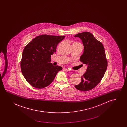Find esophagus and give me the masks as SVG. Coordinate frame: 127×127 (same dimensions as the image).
<instances>
[{
    "mask_svg": "<svg viewBox=\"0 0 127 127\" xmlns=\"http://www.w3.org/2000/svg\"><path fill=\"white\" fill-rule=\"evenodd\" d=\"M64 70L66 71V72H68V71H70V69L69 68H64Z\"/></svg>",
    "mask_w": 127,
    "mask_h": 127,
    "instance_id": "obj_1",
    "label": "esophagus"
}]
</instances>
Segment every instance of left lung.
I'll return each mask as SVG.
<instances>
[{
  "label": "left lung",
  "mask_w": 127,
  "mask_h": 127,
  "mask_svg": "<svg viewBox=\"0 0 127 127\" xmlns=\"http://www.w3.org/2000/svg\"><path fill=\"white\" fill-rule=\"evenodd\" d=\"M78 37L83 43L84 52L80 61L87 66L86 72L81 77V81L75 88L79 91H90L98 84L104 76L108 62L102 43L89 32L79 33Z\"/></svg>",
  "instance_id": "8db88e82"
}]
</instances>
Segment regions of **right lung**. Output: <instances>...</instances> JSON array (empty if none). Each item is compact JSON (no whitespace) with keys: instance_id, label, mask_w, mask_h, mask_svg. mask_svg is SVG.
<instances>
[{"instance_id":"right-lung-1","label":"right lung","mask_w":127,"mask_h":127,"mask_svg":"<svg viewBox=\"0 0 127 127\" xmlns=\"http://www.w3.org/2000/svg\"><path fill=\"white\" fill-rule=\"evenodd\" d=\"M65 36L43 35L36 36L25 47L20 67L26 80L33 87L42 89L50 84L60 66L50 62L51 56L56 51L57 45Z\"/></svg>"}]
</instances>
